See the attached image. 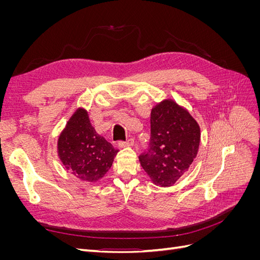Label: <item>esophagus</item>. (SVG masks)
Returning a JSON list of instances; mask_svg holds the SVG:
<instances>
[{"mask_svg": "<svg viewBox=\"0 0 260 260\" xmlns=\"http://www.w3.org/2000/svg\"><path fill=\"white\" fill-rule=\"evenodd\" d=\"M118 145H119L120 147H125V146H133L135 145V141H133L132 139H129L125 141V142H122V141H120L119 143H118Z\"/></svg>", "mask_w": 260, "mask_h": 260, "instance_id": "obj_1", "label": "esophagus"}]
</instances>
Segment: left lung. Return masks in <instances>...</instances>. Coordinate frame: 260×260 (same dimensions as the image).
Wrapping results in <instances>:
<instances>
[{
    "label": "left lung",
    "mask_w": 260,
    "mask_h": 260,
    "mask_svg": "<svg viewBox=\"0 0 260 260\" xmlns=\"http://www.w3.org/2000/svg\"><path fill=\"white\" fill-rule=\"evenodd\" d=\"M200 141V125L190 113L165 100L152 109L151 138L139 156L141 166L155 184L174 185L198 155Z\"/></svg>",
    "instance_id": "1"
}]
</instances>
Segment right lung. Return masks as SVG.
<instances>
[{
	"instance_id": "right-lung-1",
	"label": "right lung",
	"mask_w": 260,
	"mask_h": 260,
	"mask_svg": "<svg viewBox=\"0 0 260 260\" xmlns=\"http://www.w3.org/2000/svg\"><path fill=\"white\" fill-rule=\"evenodd\" d=\"M58 156L65 168L80 180L95 182L112 167L118 149L98 135L85 109H77L60 133Z\"/></svg>"
}]
</instances>
